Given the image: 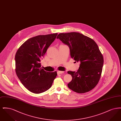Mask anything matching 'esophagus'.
Masks as SVG:
<instances>
[{
  "mask_svg": "<svg viewBox=\"0 0 121 121\" xmlns=\"http://www.w3.org/2000/svg\"><path fill=\"white\" fill-rule=\"evenodd\" d=\"M64 73V72L63 71H58L57 72V73L58 74H62V73Z\"/></svg>",
  "mask_w": 121,
  "mask_h": 121,
  "instance_id": "1",
  "label": "esophagus"
}]
</instances>
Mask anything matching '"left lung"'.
<instances>
[{"label":"left lung","mask_w":121,"mask_h":121,"mask_svg":"<svg viewBox=\"0 0 121 121\" xmlns=\"http://www.w3.org/2000/svg\"><path fill=\"white\" fill-rule=\"evenodd\" d=\"M57 38L69 46L71 58L80 63L76 72H68L73 78L68 87L79 93L91 91L98 84L104 64L103 56L97 44L92 39L77 32L60 33Z\"/></svg>","instance_id":"1"}]
</instances>
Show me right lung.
I'll list each match as a JSON object with an SVG mask.
<instances>
[{
  "label": "right lung",
  "mask_w": 121,
  "mask_h": 121,
  "mask_svg": "<svg viewBox=\"0 0 121 121\" xmlns=\"http://www.w3.org/2000/svg\"><path fill=\"white\" fill-rule=\"evenodd\" d=\"M57 35H41L30 38L16 53V74L23 86L31 92L38 94L45 92L51 87L57 75L56 71L50 73L42 69L40 63Z\"/></svg>",
  "instance_id": "right-lung-1"
}]
</instances>
